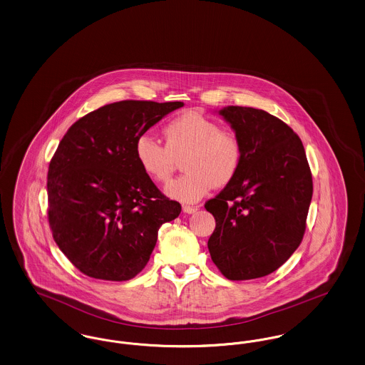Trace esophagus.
Masks as SVG:
<instances>
[{"label":"esophagus","mask_w":365,"mask_h":365,"mask_svg":"<svg viewBox=\"0 0 365 365\" xmlns=\"http://www.w3.org/2000/svg\"><path fill=\"white\" fill-rule=\"evenodd\" d=\"M198 210V207H190V205H185L183 207V212L185 213H194V212H197Z\"/></svg>","instance_id":"esophagus-1"}]
</instances>
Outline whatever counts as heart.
<instances>
[{"label": "heart", "mask_w": 365, "mask_h": 365, "mask_svg": "<svg viewBox=\"0 0 365 365\" xmlns=\"http://www.w3.org/2000/svg\"><path fill=\"white\" fill-rule=\"evenodd\" d=\"M165 145L149 134L135 140L134 152L142 173L158 183L174 174L176 158H182L186 171L173 180L165 192L182 202H195L215 186L234 180L243 161L241 138L213 119L185 112L164 125Z\"/></svg>", "instance_id": "b5f03b06"}]
</instances>
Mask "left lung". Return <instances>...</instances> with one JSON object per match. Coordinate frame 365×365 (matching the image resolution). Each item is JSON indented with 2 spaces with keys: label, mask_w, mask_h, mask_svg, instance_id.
Here are the masks:
<instances>
[{
  "label": "left lung",
  "mask_w": 365,
  "mask_h": 365,
  "mask_svg": "<svg viewBox=\"0 0 365 365\" xmlns=\"http://www.w3.org/2000/svg\"><path fill=\"white\" fill-rule=\"evenodd\" d=\"M220 115L242 140L243 161L234 180L205 202L216 220L209 253L230 280L261 278L304 238L312 173L301 139L278 118L234 105Z\"/></svg>",
  "instance_id": "obj_1"
}]
</instances>
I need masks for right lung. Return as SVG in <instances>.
Segmentation results:
<instances>
[{"mask_svg": "<svg viewBox=\"0 0 365 365\" xmlns=\"http://www.w3.org/2000/svg\"><path fill=\"white\" fill-rule=\"evenodd\" d=\"M183 103L125 100L73 123L48 171L53 240L82 274L128 280L145 268L161 225L182 210L135 158V140Z\"/></svg>", "mask_w": 365, "mask_h": 365, "instance_id": "add662e5", "label": "right lung"}]
</instances>
